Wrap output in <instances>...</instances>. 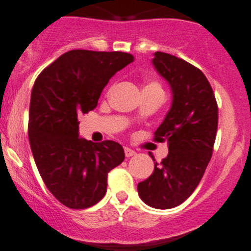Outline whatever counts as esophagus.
<instances>
[{"label":"esophagus","instance_id":"obj_1","mask_svg":"<svg viewBox=\"0 0 251 251\" xmlns=\"http://www.w3.org/2000/svg\"><path fill=\"white\" fill-rule=\"evenodd\" d=\"M124 154H126V157L127 158H130V157H133V155H135V151H133V149L126 147V148H124Z\"/></svg>","mask_w":251,"mask_h":251}]
</instances>
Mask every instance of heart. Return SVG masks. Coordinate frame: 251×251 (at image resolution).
<instances>
[{
  "label": "heart",
  "instance_id": "obj_1",
  "mask_svg": "<svg viewBox=\"0 0 251 251\" xmlns=\"http://www.w3.org/2000/svg\"><path fill=\"white\" fill-rule=\"evenodd\" d=\"M153 86H155V87H159V84H158V83H155V82H151V83L147 84L146 87H153Z\"/></svg>",
  "mask_w": 251,
  "mask_h": 251
}]
</instances>
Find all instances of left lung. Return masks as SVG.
I'll use <instances>...</instances> for the list:
<instances>
[{"label": "left lung", "mask_w": 251, "mask_h": 251, "mask_svg": "<svg viewBox=\"0 0 251 251\" xmlns=\"http://www.w3.org/2000/svg\"><path fill=\"white\" fill-rule=\"evenodd\" d=\"M151 62L173 94L171 109L154 133L155 142H168L169 153L154 163L149 178L138 184V194L151 208L171 209L192 195L210 162L218 104L199 68L164 52H155Z\"/></svg>", "instance_id": "1"}]
</instances>
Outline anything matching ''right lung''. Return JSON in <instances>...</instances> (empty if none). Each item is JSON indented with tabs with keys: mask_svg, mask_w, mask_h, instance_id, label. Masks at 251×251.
<instances>
[{
	"mask_svg": "<svg viewBox=\"0 0 251 251\" xmlns=\"http://www.w3.org/2000/svg\"><path fill=\"white\" fill-rule=\"evenodd\" d=\"M133 61L126 52L72 50L34 82L29 146L46 187L68 208L97 204L107 192L108 173L124 160L123 147L117 142L78 138V116L97 107L110 78Z\"/></svg>",
	"mask_w": 251,
	"mask_h": 251,
	"instance_id": "right-lung-1",
	"label": "right lung"
}]
</instances>
